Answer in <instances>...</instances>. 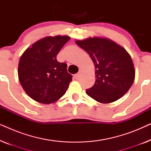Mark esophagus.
<instances>
[{
	"label": "esophagus",
	"instance_id": "34e87169",
	"mask_svg": "<svg viewBox=\"0 0 151 151\" xmlns=\"http://www.w3.org/2000/svg\"><path fill=\"white\" fill-rule=\"evenodd\" d=\"M80 73H81V70H80L79 72H78V73H76V75L74 76H75V78H78L80 77Z\"/></svg>",
	"mask_w": 151,
	"mask_h": 151
}]
</instances>
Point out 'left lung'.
<instances>
[{"instance_id":"left-lung-1","label":"left lung","mask_w":151,"mask_h":151,"mask_svg":"<svg viewBox=\"0 0 151 151\" xmlns=\"http://www.w3.org/2000/svg\"><path fill=\"white\" fill-rule=\"evenodd\" d=\"M75 42L88 53L95 66L96 82L86 89V94L102 104L113 102L124 96L135 77L133 60L127 51L105 37H89Z\"/></svg>"}]
</instances>
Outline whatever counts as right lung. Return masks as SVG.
<instances>
[{"mask_svg":"<svg viewBox=\"0 0 151 151\" xmlns=\"http://www.w3.org/2000/svg\"><path fill=\"white\" fill-rule=\"evenodd\" d=\"M71 38L68 36H46L36 41L22 53L18 63L20 83L26 93L36 102L49 104L63 97L72 76L67 65L56 56Z\"/></svg>","mask_w":151,"mask_h":151,"instance_id":"add662e5","label":"right lung"}]
</instances>
